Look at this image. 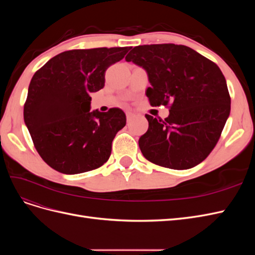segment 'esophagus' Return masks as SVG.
Listing matches in <instances>:
<instances>
[{"instance_id": "34e87169", "label": "esophagus", "mask_w": 255, "mask_h": 255, "mask_svg": "<svg viewBox=\"0 0 255 255\" xmlns=\"http://www.w3.org/2000/svg\"><path fill=\"white\" fill-rule=\"evenodd\" d=\"M134 118H135V115L130 114V113H128V114H127V120H128V123H129V122H132Z\"/></svg>"}]
</instances>
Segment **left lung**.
<instances>
[{
	"label": "left lung",
	"instance_id": "obj_1",
	"mask_svg": "<svg viewBox=\"0 0 255 255\" xmlns=\"http://www.w3.org/2000/svg\"><path fill=\"white\" fill-rule=\"evenodd\" d=\"M127 61L144 68L152 106L164 105L163 119L145 115L149 128L138 143L151 163L189 169L203 161L217 144L231 110L225 75L214 61L186 45L174 43L135 47Z\"/></svg>",
	"mask_w": 255,
	"mask_h": 255
}]
</instances>
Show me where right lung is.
Instances as JSON below:
<instances>
[{
    "mask_svg": "<svg viewBox=\"0 0 255 255\" xmlns=\"http://www.w3.org/2000/svg\"><path fill=\"white\" fill-rule=\"evenodd\" d=\"M128 51L127 47L66 51L35 72L24 122L37 152L56 171L83 173L109 160L112 142L127 117L117 107L90 113V94L104 87L107 68Z\"/></svg>",
    "mask_w": 255,
    "mask_h": 255,
    "instance_id": "right-lung-1",
    "label": "right lung"
}]
</instances>
